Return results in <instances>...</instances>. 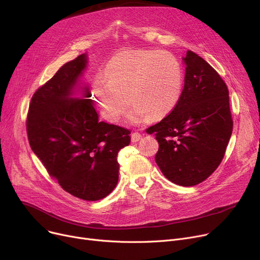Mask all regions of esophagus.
Instances as JSON below:
<instances>
[{
  "label": "esophagus",
  "instance_id": "esophagus-1",
  "mask_svg": "<svg viewBox=\"0 0 260 260\" xmlns=\"http://www.w3.org/2000/svg\"><path fill=\"white\" fill-rule=\"evenodd\" d=\"M143 136L139 133H133L132 136H131V139H132V142H138L142 139Z\"/></svg>",
  "mask_w": 260,
  "mask_h": 260
}]
</instances>
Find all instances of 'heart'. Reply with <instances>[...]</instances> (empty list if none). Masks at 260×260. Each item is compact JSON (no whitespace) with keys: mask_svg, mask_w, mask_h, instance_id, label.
<instances>
[{"mask_svg":"<svg viewBox=\"0 0 260 260\" xmlns=\"http://www.w3.org/2000/svg\"><path fill=\"white\" fill-rule=\"evenodd\" d=\"M182 90L179 61L168 51L124 49L111 59L104 77L93 80L92 93L104 116L119 121L129 106L132 124H139L151 116L169 115L178 103Z\"/></svg>","mask_w":260,"mask_h":260,"instance_id":"obj_1","label":"heart"}]
</instances>
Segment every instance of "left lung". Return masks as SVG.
Instances as JSON below:
<instances>
[{
  "label": "left lung",
  "mask_w": 260,
  "mask_h": 260,
  "mask_svg": "<svg viewBox=\"0 0 260 260\" xmlns=\"http://www.w3.org/2000/svg\"><path fill=\"white\" fill-rule=\"evenodd\" d=\"M184 87L169 116L146 133L155 134V156L162 174L175 184L193 186L210 177L223 159L233 131L229 90L214 68L187 50Z\"/></svg>",
  "instance_id": "8db88e82"
}]
</instances>
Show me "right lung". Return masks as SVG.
<instances>
[{"mask_svg":"<svg viewBox=\"0 0 260 260\" xmlns=\"http://www.w3.org/2000/svg\"><path fill=\"white\" fill-rule=\"evenodd\" d=\"M87 64V54H80L34 93L26 127L32 152L62 188L95 201L118 183L117 156L131 131L99 121L89 86L81 82ZM77 93L81 97L74 99Z\"/></svg>","mask_w":260,"mask_h":260,"instance_id":"obj_1","label":"right lung"}]
</instances>
